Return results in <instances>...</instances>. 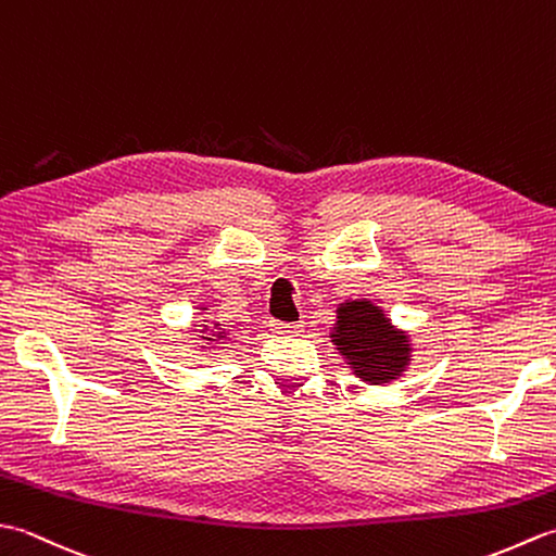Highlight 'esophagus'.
<instances>
[{"instance_id":"1","label":"esophagus","mask_w":556,"mask_h":556,"mask_svg":"<svg viewBox=\"0 0 556 556\" xmlns=\"http://www.w3.org/2000/svg\"><path fill=\"white\" fill-rule=\"evenodd\" d=\"M269 332L275 337H291L301 332V325L296 323H269Z\"/></svg>"}]
</instances>
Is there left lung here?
<instances>
[{"instance_id":"8db88e82","label":"left lung","mask_w":556,"mask_h":556,"mask_svg":"<svg viewBox=\"0 0 556 556\" xmlns=\"http://www.w3.org/2000/svg\"><path fill=\"white\" fill-rule=\"evenodd\" d=\"M334 313L329 341L361 382L384 387L408 372L416 351L410 334L392 323L382 305L370 299H346Z\"/></svg>"}]
</instances>
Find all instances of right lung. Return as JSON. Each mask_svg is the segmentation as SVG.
Masks as SVG:
<instances>
[{"instance_id":"obj_1","label":"right lung","mask_w":556,"mask_h":556,"mask_svg":"<svg viewBox=\"0 0 556 556\" xmlns=\"http://www.w3.org/2000/svg\"><path fill=\"white\" fill-rule=\"evenodd\" d=\"M207 311H210L207 305H203V308H198V315L203 317V320H200V325L191 327V332H195V337H191V339H198L193 346H198L200 353L215 351L222 344H227V341H231V329L227 325H222L219 320H212V317L207 315Z\"/></svg>"}]
</instances>
